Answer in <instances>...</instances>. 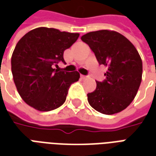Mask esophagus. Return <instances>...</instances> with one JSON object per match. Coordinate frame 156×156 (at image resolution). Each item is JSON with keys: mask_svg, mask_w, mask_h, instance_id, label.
Here are the masks:
<instances>
[{"mask_svg": "<svg viewBox=\"0 0 156 156\" xmlns=\"http://www.w3.org/2000/svg\"><path fill=\"white\" fill-rule=\"evenodd\" d=\"M81 78H82L83 80H85V79H88V78H89V76H81Z\"/></svg>", "mask_w": 156, "mask_h": 156, "instance_id": "esophagus-1", "label": "esophagus"}]
</instances>
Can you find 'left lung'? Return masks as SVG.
Wrapping results in <instances>:
<instances>
[{
  "instance_id": "1",
  "label": "left lung",
  "mask_w": 156,
  "mask_h": 156,
  "mask_svg": "<svg viewBox=\"0 0 156 156\" xmlns=\"http://www.w3.org/2000/svg\"><path fill=\"white\" fill-rule=\"evenodd\" d=\"M81 40L105 65L106 80L96 81V90L89 93L88 102L99 113L111 115L124 110L132 102L140 87L142 61L134 45L113 30H99L83 35Z\"/></svg>"
}]
</instances>
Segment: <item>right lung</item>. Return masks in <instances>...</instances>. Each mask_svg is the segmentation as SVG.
<instances>
[{"mask_svg": "<svg viewBox=\"0 0 156 156\" xmlns=\"http://www.w3.org/2000/svg\"><path fill=\"white\" fill-rule=\"evenodd\" d=\"M79 34L61 32L39 27L29 31L16 44L11 57V71L18 93L27 105L38 111L56 109L64 104L72 83L78 81V71H55L63 53Z\"/></svg>", "mask_w": 156, "mask_h": 156, "instance_id": "1", "label": "right lung"}]
</instances>
